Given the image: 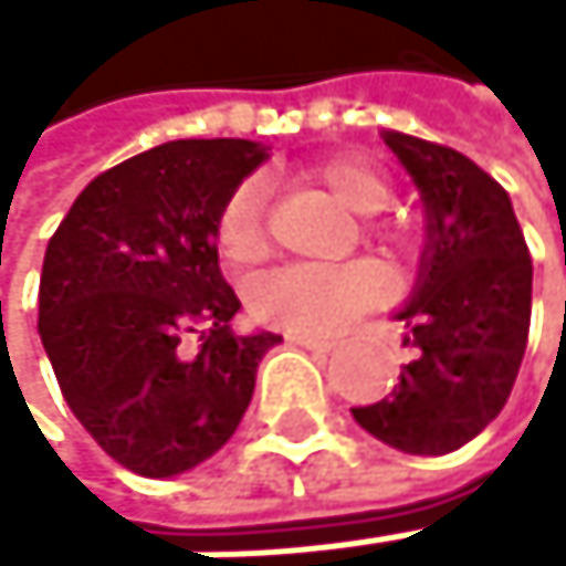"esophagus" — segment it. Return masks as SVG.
<instances>
[{"instance_id":"obj_1","label":"esophagus","mask_w":566,"mask_h":566,"mask_svg":"<svg viewBox=\"0 0 566 566\" xmlns=\"http://www.w3.org/2000/svg\"><path fill=\"white\" fill-rule=\"evenodd\" d=\"M289 343H295V346H305V349H315V353H333V349H336V339L302 336V333H289Z\"/></svg>"}]
</instances>
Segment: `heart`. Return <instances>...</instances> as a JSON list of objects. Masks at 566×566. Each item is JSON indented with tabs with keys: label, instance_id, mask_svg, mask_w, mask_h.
Segmentation results:
<instances>
[{
	"label": "heart",
	"instance_id": "heart-1",
	"mask_svg": "<svg viewBox=\"0 0 566 566\" xmlns=\"http://www.w3.org/2000/svg\"><path fill=\"white\" fill-rule=\"evenodd\" d=\"M305 179L322 186L333 200H339L346 210L359 217L380 213L394 197L390 182L374 166L349 156L312 166ZM213 241L223 264L233 271L258 268L268 258L264 197L254 182L237 186L223 200L213 227ZM366 241L394 258L403 248V233L387 223H366ZM380 295H384V277L374 264H346V268L292 264L254 281V289L248 292V305L258 322L274 325V329H289L302 336H329L339 333L359 312L374 308Z\"/></svg>",
	"mask_w": 566,
	"mask_h": 566
}]
</instances>
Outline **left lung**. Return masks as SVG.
<instances>
[{"label": "left lung", "instance_id": "8db88e82", "mask_svg": "<svg viewBox=\"0 0 566 566\" xmlns=\"http://www.w3.org/2000/svg\"><path fill=\"white\" fill-rule=\"evenodd\" d=\"M387 145L428 207L421 285L400 318L418 356L390 397L353 407L377 441L407 454L469 444L516 384L530 336L533 261L506 189L462 151L403 132Z\"/></svg>", "mask_w": 566, "mask_h": 566}]
</instances>
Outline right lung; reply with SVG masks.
Wrapping results in <instances>:
<instances>
[{"instance_id":"1","label":"right lung","mask_w":566,"mask_h":566,"mask_svg":"<svg viewBox=\"0 0 566 566\" xmlns=\"http://www.w3.org/2000/svg\"><path fill=\"white\" fill-rule=\"evenodd\" d=\"M264 151L166 142L101 172L46 244L40 339L60 394L118 465L169 479L241 424L274 333L237 336L213 227ZM193 346H188V339Z\"/></svg>"}]
</instances>
